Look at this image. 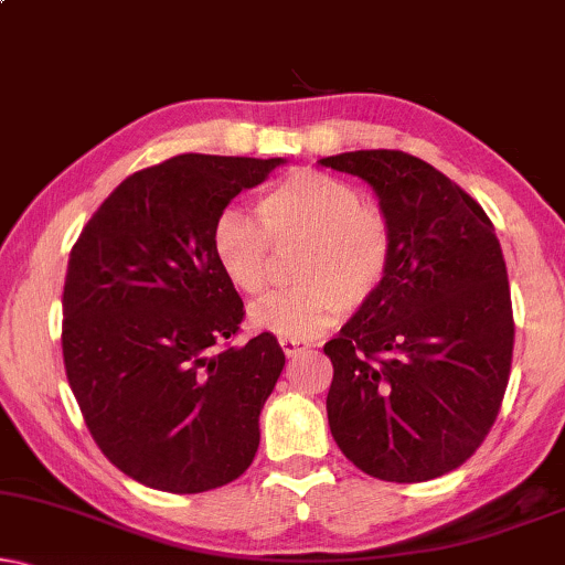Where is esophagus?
<instances>
[{
    "label": "esophagus",
    "mask_w": 565,
    "mask_h": 565,
    "mask_svg": "<svg viewBox=\"0 0 565 565\" xmlns=\"http://www.w3.org/2000/svg\"><path fill=\"white\" fill-rule=\"evenodd\" d=\"M281 351L287 353L289 359H295V356H299V353H305L307 351V343H302V341H291V338H281Z\"/></svg>",
    "instance_id": "34e87169"
}]
</instances>
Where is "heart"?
I'll return each mask as SVG.
<instances>
[{"mask_svg":"<svg viewBox=\"0 0 565 565\" xmlns=\"http://www.w3.org/2000/svg\"><path fill=\"white\" fill-rule=\"evenodd\" d=\"M258 218L224 212L212 247L222 274L243 295L270 287L276 250H302L291 291L250 307V326L291 341H310L345 312L366 310L385 287L395 255L390 216L361 201L356 185L320 170H295L258 201Z\"/></svg>","mask_w":565,"mask_h":565,"instance_id":"b5f03b06","label":"heart"}]
</instances>
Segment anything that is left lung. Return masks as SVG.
<instances>
[{"mask_svg":"<svg viewBox=\"0 0 565 565\" xmlns=\"http://www.w3.org/2000/svg\"><path fill=\"white\" fill-rule=\"evenodd\" d=\"M320 162L366 180L395 235L380 297L322 345L333 361L330 434L366 476L439 478L483 445L509 385L514 315L493 222L401 149Z\"/></svg>","mask_w":565,"mask_h":565,"instance_id":"obj_1","label":"left lung"}]
</instances>
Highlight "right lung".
<instances>
[{"label": "right lung", "instance_id": "obj_1", "mask_svg": "<svg viewBox=\"0 0 565 565\" xmlns=\"http://www.w3.org/2000/svg\"><path fill=\"white\" fill-rule=\"evenodd\" d=\"M281 162L170 157L126 178L72 247L66 380L100 452L157 491L227 486L258 452L260 408L287 359L270 333L230 343L245 310L212 232Z\"/></svg>", "mask_w": 565, "mask_h": 565}]
</instances>
